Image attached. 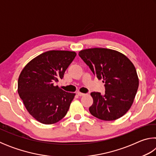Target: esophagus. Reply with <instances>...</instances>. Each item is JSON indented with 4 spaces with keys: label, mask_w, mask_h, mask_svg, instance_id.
Listing matches in <instances>:
<instances>
[{
    "label": "esophagus",
    "mask_w": 156,
    "mask_h": 156,
    "mask_svg": "<svg viewBox=\"0 0 156 156\" xmlns=\"http://www.w3.org/2000/svg\"><path fill=\"white\" fill-rule=\"evenodd\" d=\"M77 95H78V96H84V94L80 93V92H77Z\"/></svg>",
    "instance_id": "1"
}]
</instances>
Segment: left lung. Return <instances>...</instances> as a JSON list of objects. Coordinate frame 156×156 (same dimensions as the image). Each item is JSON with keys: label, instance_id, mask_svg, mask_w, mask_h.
I'll return each mask as SVG.
<instances>
[{"label": "left lung", "instance_id": "left-lung-1", "mask_svg": "<svg viewBox=\"0 0 156 156\" xmlns=\"http://www.w3.org/2000/svg\"><path fill=\"white\" fill-rule=\"evenodd\" d=\"M78 55L105 83V94L91 93L94 100L89 107L91 114L107 121L122 117L133 104L139 85L133 63L124 54L109 49H84Z\"/></svg>", "mask_w": 156, "mask_h": 156}]
</instances>
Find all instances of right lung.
<instances>
[{"label":"right lung","mask_w":156,"mask_h":156,"mask_svg":"<svg viewBox=\"0 0 156 156\" xmlns=\"http://www.w3.org/2000/svg\"><path fill=\"white\" fill-rule=\"evenodd\" d=\"M76 56L69 51H48L31 60L18 78V93L26 109L45 125L58 122L67 114L75 94L56 85Z\"/></svg>","instance_id":"obj_1"}]
</instances>
